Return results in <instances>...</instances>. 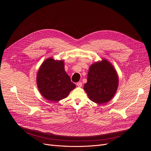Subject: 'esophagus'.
<instances>
[{"label": "esophagus", "mask_w": 151, "mask_h": 151, "mask_svg": "<svg viewBox=\"0 0 151 151\" xmlns=\"http://www.w3.org/2000/svg\"><path fill=\"white\" fill-rule=\"evenodd\" d=\"M76 85L79 87H81L82 86V82H78L76 83Z\"/></svg>", "instance_id": "34e87169"}]
</instances>
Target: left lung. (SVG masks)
<instances>
[{
	"label": "left lung",
	"instance_id": "obj_1",
	"mask_svg": "<svg viewBox=\"0 0 151 151\" xmlns=\"http://www.w3.org/2000/svg\"><path fill=\"white\" fill-rule=\"evenodd\" d=\"M118 85L116 70L109 62L103 60L91 65L84 90L90 99L98 104L108 102L115 95Z\"/></svg>",
	"mask_w": 151,
	"mask_h": 151
}]
</instances>
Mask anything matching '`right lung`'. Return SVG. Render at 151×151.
Segmentation results:
<instances>
[{
	"label": "right lung",
	"instance_id": "1",
	"mask_svg": "<svg viewBox=\"0 0 151 151\" xmlns=\"http://www.w3.org/2000/svg\"><path fill=\"white\" fill-rule=\"evenodd\" d=\"M37 87L43 97L51 101L66 98L76 87L64 70V61L48 58L42 64L37 75Z\"/></svg>",
	"mask_w": 151,
	"mask_h": 151
}]
</instances>
